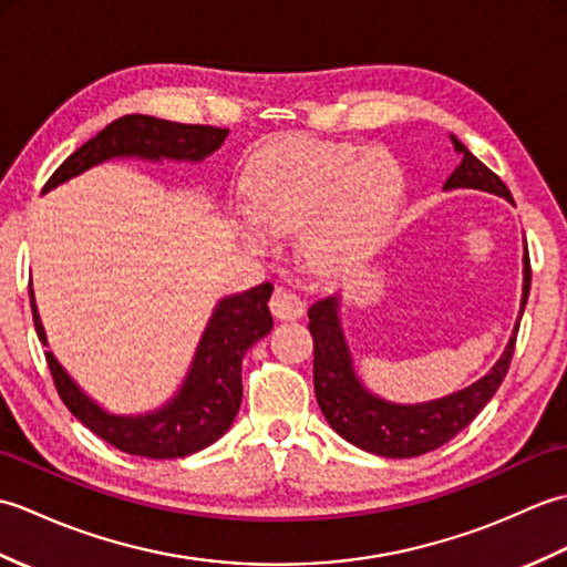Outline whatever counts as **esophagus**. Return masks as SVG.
Instances as JSON below:
<instances>
[{
  "label": "esophagus",
  "instance_id": "obj_1",
  "mask_svg": "<svg viewBox=\"0 0 567 567\" xmlns=\"http://www.w3.org/2000/svg\"><path fill=\"white\" fill-rule=\"evenodd\" d=\"M270 311H272L275 319L295 321V319H299V317L305 315V302L295 292L277 287V290L270 297Z\"/></svg>",
  "mask_w": 567,
  "mask_h": 567
}]
</instances>
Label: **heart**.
<instances>
[{"label":"heart","instance_id":"1","mask_svg":"<svg viewBox=\"0 0 567 567\" xmlns=\"http://www.w3.org/2000/svg\"><path fill=\"white\" fill-rule=\"evenodd\" d=\"M404 192L402 171L382 153L353 143L287 136L268 143L246 175V234L302 231L319 265L363 258L380 244Z\"/></svg>","mask_w":567,"mask_h":567}]
</instances>
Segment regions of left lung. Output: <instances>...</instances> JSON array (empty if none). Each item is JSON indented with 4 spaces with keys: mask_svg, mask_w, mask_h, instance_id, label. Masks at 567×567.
Listing matches in <instances>:
<instances>
[{
    "mask_svg": "<svg viewBox=\"0 0 567 567\" xmlns=\"http://www.w3.org/2000/svg\"><path fill=\"white\" fill-rule=\"evenodd\" d=\"M451 141L455 153L463 155V161L445 179L443 189H483L514 204L507 185L487 165L480 163L453 134ZM528 287H532V265H528L524 240V292L519 319L528 299ZM309 331L311 339H315V392L329 426L348 443L358 445L360 451L384 457H414L436 451L439 445L457 436L495 396L512 363L519 321H516L507 348H504L497 363L489 368L487 375L453 394L419 404L382 400L358 378L351 348L346 343L341 327L339 292L311 305Z\"/></svg>",
    "mask_w": 567,
    "mask_h": 567,
    "instance_id": "8db88e82",
    "label": "left lung"
}]
</instances>
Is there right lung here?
<instances>
[{"label": "right lung", "mask_w": 567, "mask_h": 567, "mask_svg": "<svg viewBox=\"0 0 567 567\" xmlns=\"http://www.w3.org/2000/svg\"><path fill=\"white\" fill-rule=\"evenodd\" d=\"M226 136L228 128L177 124L146 114H126L104 126L87 143H82L48 179L43 195L112 158L199 163L214 151H219ZM270 295L272 285L262 282L246 292L224 297L214 307V315L202 333L179 390L153 412H106L104 406L78 388L55 355L45 351L60 400L65 402L72 416L82 421L92 433L131 455L167 461V457H185L207 449L224 436L238 414L240 396H244L240 363H244L248 348L272 329L268 309ZM29 297L35 333H39L43 346H48L31 287Z\"/></svg>", "instance_id": "1"}]
</instances>
